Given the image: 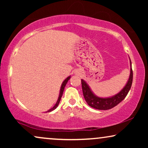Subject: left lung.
Here are the masks:
<instances>
[{
    "label": "left lung",
    "instance_id": "1",
    "mask_svg": "<svg viewBox=\"0 0 148 148\" xmlns=\"http://www.w3.org/2000/svg\"><path fill=\"white\" fill-rule=\"evenodd\" d=\"M130 60V58H129ZM130 75L127 84L123 87V88L119 93L114 95L112 96L106 97V98H102V97H99L96 96L92 90H91L90 87L87 84V82L84 79H82V91L85 100L88 103L89 106L92 107V108L98 109V110H109V109L112 108L113 107L116 106L119 103L124 100L125 97L127 96L129 90H130L131 85L133 82V71L131 68V61L130 60Z\"/></svg>",
    "mask_w": 148,
    "mask_h": 148
}]
</instances>
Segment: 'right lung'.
<instances>
[{
    "label": "right lung",
    "mask_w": 148,
    "mask_h": 148,
    "mask_svg": "<svg viewBox=\"0 0 148 148\" xmlns=\"http://www.w3.org/2000/svg\"><path fill=\"white\" fill-rule=\"evenodd\" d=\"M70 78H71V76H69L68 77H66V78L65 79H64V80L63 81V82L62 83V85H61V86H60V89L59 96H58V100H57V101H56V104H54V106L53 107H52V108H50V110H48L46 112H51V111L55 110V109H56V108H57V106H58V104H59V102H60V99H61V97H62V94H63L64 87H65L66 84H67L68 81L70 79Z\"/></svg>",
    "instance_id": "obj_1"
}]
</instances>
